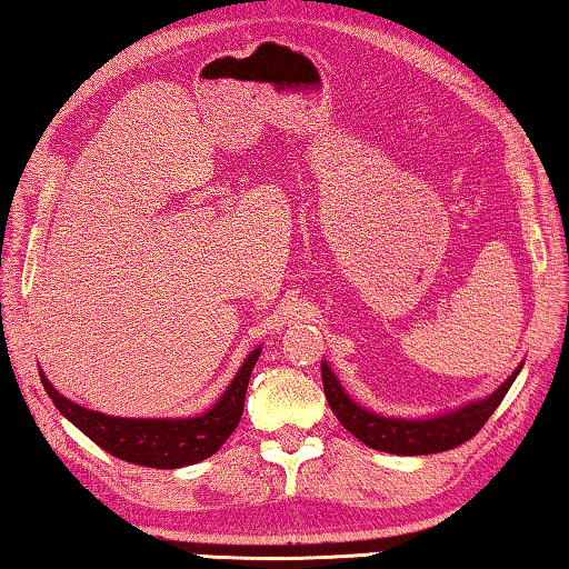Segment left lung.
Returning a JSON list of instances; mask_svg holds the SVG:
<instances>
[{"label":"left lung","instance_id":"obj_1","mask_svg":"<svg viewBox=\"0 0 569 569\" xmlns=\"http://www.w3.org/2000/svg\"><path fill=\"white\" fill-rule=\"evenodd\" d=\"M322 389L325 398L332 408L337 420L355 435L357 440L373 447V450L391 452V455H432L455 450L457 445L467 442L469 438L485 428V422L491 418L493 410L499 408L503 396L509 393L511 383L516 381L518 367L509 379L503 381L485 401H475L465 408L455 410V413H445L428 420H403V418H383L377 413H369L361 406H357L349 398L340 381L328 365H322Z\"/></svg>","mask_w":569,"mask_h":569}]
</instances>
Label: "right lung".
Returning a JSON list of instances; mask_svg holds the SVG:
<instances>
[{"mask_svg": "<svg viewBox=\"0 0 569 569\" xmlns=\"http://www.w3.org/2000/svg\"><path fill=\"white\" fill-rule=\"evenodd\" d=\"M261 349H253L244 365L237 371L234 381L227 386L220 401L208 413L196 418H112L88 410L60 396L51 381L41 373V383L46 393L51 396L53 406L63 413L72 426L82 430L88 438L100 445L124 462L156 467V469H178L188 465H198L202 459L214 455L229 435L239 426L241 410H244V396L251 369L257 365Z\"/></svg>", "mask_w": 569, "mask_h": 569, "instance_id": "add662e5", "label": "right lung"}]
</instances>
